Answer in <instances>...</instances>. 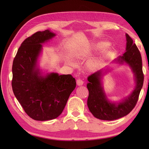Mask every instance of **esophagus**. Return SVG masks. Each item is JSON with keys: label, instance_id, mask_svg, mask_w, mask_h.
<instances>
[{"label": "esophagus", "instance_id": "obj_1", "mask_svg": "<svg viewBox=\"0 0 149 149\" xmlns=\"http://www.w3.org/2000/svg\"><path fill=\"white\" fill-rule=\"evenodd\" d=\"M83 83H84V82H83V81L82 79H81L79 78V79L76 80V84H77L78 86H81V85L83 84Z\"/></svg>", "mask_w": 149, "mask_h": 149}]
</instances>
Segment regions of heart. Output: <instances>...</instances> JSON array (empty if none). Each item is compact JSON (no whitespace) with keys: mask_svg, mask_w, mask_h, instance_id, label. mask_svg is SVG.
<instances>
[{"mask_svg":"<svg viewBox=\"0 0 149 149\" xmlns=\"http://www.w3.org/2000/svg\"><path fill=\"white\" fill-rule=\"evenodd\" d=\"M109 45H110V43L107 42H103V41L100 42L94 45V49H95V50H97V51L103 50V49H104L105 48L109 47ZM80 56V55H79V54H77V55H76V56ZM68 63H70V64L73 63L71 60H68ZM95 63H96L95 61H91V62H89L88 65L90 67H93L94 65H95Z\"/></svg>","mask_w":149,"mask_h":149,"instance_id":"b5f03b06","label":"heart"}]
</instances>
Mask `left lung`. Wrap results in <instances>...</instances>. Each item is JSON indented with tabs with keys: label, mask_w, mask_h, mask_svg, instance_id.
I'll use <instances>...</instances> for the list:
<instances>
[{
	"label": "left lung",
	"mask_w": 149,
	"mask_h": 149,
	"mask_svg": "<svg viewBox=\"0 0 149 149\" xmlns=\"http://www.w3.org/2000/svg\"><path fill=\"white\" fill-rule=\"evenodd\" d=\"M126 37V52L114 62L119 65H127L134 73L136 86L129 95L119 102H112L108 98L102 87V76L109 71L101 69L88 76L87 88L89 91L88 106L95 118L101 120H112L127 115L136 106L143 86V74L141 55L136 45L128 34Z\"/></svg>",
	"instance_id": "8db88e82"
}]
</instances>
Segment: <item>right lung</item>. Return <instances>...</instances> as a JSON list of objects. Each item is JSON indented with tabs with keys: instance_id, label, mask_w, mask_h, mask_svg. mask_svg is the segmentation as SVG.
<instances>
[{
	"instance_id": "1",
	"label": "right lung",
	"mask_w": 149,
	"mask_h": 149,
	"mask_svg": "<svg viewBox=\"0 0 149 149\" xmlns=\"http://www.w3.org/2000/svg\"><path fill=\"white\" fill-rule=\"evenodd\" d=\"M55 36L49 30L35 33L22 42L13 61V92L26 113L36 120L58 118L76 85L71 74H43L38 68L42 44Z\"/></svg>"
}]
</instances>
